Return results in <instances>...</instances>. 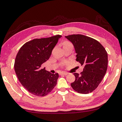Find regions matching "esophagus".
<instances>
[{"mask_svg":"<svg viewBox=\"0 0 122 122\" xmlns=\"http://www.w3.org/2000/svg\"><path fill=\"white\" fill-rule=\"evenodd\" d=\"M68 74V73L67 72H61L60 73V75H67Z\"/></svg>","mask_w":122,"mask_h":122,"instance_id":"obj_1","label":"esophagus"}]
</instances>
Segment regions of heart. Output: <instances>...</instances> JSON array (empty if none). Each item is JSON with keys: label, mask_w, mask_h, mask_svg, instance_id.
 <instances>
[{"label": "heart", "mask_w": 122, "mask_h": 122, "mask_svg": "<svg viewBox=\"0 0 122 122\" xmlns=\"http://www.w3.org/2000/svg\"><path fill=\"white\" fill-rule=\"evenodd\" d=\"M63 48L67 47H72V44L69 41H65L63 43Z\"/></svg>", "instance_id": "heart-1"}]
</instances>
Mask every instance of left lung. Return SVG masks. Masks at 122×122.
I'll return each mask as SVG.
<instances>
[{
    "label": "left lung",
    "mask_w": 122,
    "mask_h": 122,
    "mask_svg": "<svg viewBox=\"0 0 122 122\" xmlns=\"http://www.w3.org/2000/svg\"><path fill=\"white\" fill-rule=\"evenodd\" d=\"M65 37L74 46L76 61L84 66L80 74L74 73L75 81L71 86L79 93L92 92L98 87L107 71V52L98 41L91 37L79 34Z\"/></svg>",
    "instance_id": "8db88e82"
}]
</instances>
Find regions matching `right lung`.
<instances>
[{
	"label": "right lung",
	"mask_w": 122,
	"mask_h": 122,
	"mask_svg": "<svg viewBox=\"0 0 122 122\" xmlns=\"http://www.w3.org/2000/svg\"><path fill=\"white\" fill-rule=\"evenodd\" d=\"M62 36L34 39L26 42L16 55L14 70L20 82L31 93L44 97L56 85L58 73L55 74L42 69L43 64L49 59L52 51Z\"/></svg>",
	"instance_id": "right-lung-1"
}]
</instances>
